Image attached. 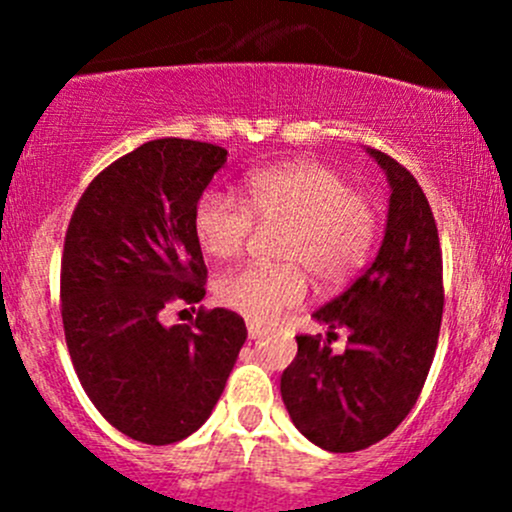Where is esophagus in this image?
I'll return each instance as SVG.
<instances>
[{"label":"esophagus","mask_w":512,"mask_h":512,"mask_svg":"<svg viewBox=\"0 0 512 512\" xmlns=\"http://www.w3.org/2000/svg\"><path fill=\"white\" fill-rule=\"evenodd\" d=\"M247 334H250V339H262V337H267V334H270V329L260 327V324H255V322H250V324H247Z\"/></svg>","instance_id":"1"}]
</instances>
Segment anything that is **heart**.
<instances>
[{"label": "heart", "instance_id": "heart-1", "mask_svg": "<svg viewBox=\"0 0 512 512\" xmlns=\"http://www.w3.org/2000/svg\"><path fill=\"white\" fill-rule=\"evenodd\" d=\"M257 225H282L272 255L280 262H250L215 282V297L250 322H275L307 292L349 282L369 260L379 215L364 193L339 170L314 160H289L252 170L242 200L225 190H205L193 208V232L210 257L240 255Z\"/></svg>", "mask_w": 512, "mask_h": 512}]
</instances>
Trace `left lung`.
<instances>
[{"instance_id": "left-lung-1", "label": "left lung", "mask_w": 512, "mask_h": 512, "mask_svg": "<svg viewBox=\"0 0 512 512\" xmlns=\"http://www.w3.org/2000/svg\"><path fill=\"white\" fill-rule=\"evenodd\" d=\"M371 156L391 185L389 218L376 260L314 312L329 327L299 334L282 374L294 426L332 453H354L389 436L416 406L431 369L443 317V260L436 220L414 175L386 153ZM348 349L334 353L336 329Z\"/></svg>"}]
</instances>
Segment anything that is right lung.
Here are the masks:
<instances>
[{"label": "right lung", "mask_w": 512, "mask_h": 512, "mask_svg": "<svg viewBox=\"0 0 512 512\" xmlns=\"http://www.w3.org/2000/svg\"><path fill=\"white\" fill-rule=\"evenodd\" d=\"M227 151L158 138L103 168L71 215L61 255V319L71 364L98 414L133 441L168 446L208 421L245 322L205 309L163 327L175 302L205 297L193 208Z\"/></svg>", "instance_id": "right-lung-1"}]
</instances>
